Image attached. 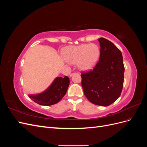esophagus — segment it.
Instances as JSON below:
<instances>
[{
    "label": "esophagus",
    "instance_id": "34e87169",
    "mask_svg": "<svg viewBox=\"0 0 147 147\" xmlns=\"http://www.w3.org/2000/svg\"><path fill=\"white\" fill-rule=\"evenodd\" d=\"M75 74H77V73H76V72H74V73H72L71 74H70V77H72L74 75H75Z\"/></svg>",
    "mask_w": 147,
    "mask_h": 147
}]
</instances>
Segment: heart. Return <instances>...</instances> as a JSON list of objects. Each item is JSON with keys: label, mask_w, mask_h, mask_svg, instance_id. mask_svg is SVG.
Segmentation results:
<instances>
[{"label": "heart", "mask_w": 147, "mask_h": 147, "mask_svg": "<svg viewBox=\"0 0 147 147\" xmlns=\"http://www.w3.org/2000/svg\"><path fill=\"white\" fill-rule=\"evenodd\" d=\"M100 54V50L98 45L94 43H86L67 48L64 51L63 56L68 63H78L80 69L89 70L94 67L97 64Z\"/></svg>", "instance_id": "b5f03b06"}]
</instances>
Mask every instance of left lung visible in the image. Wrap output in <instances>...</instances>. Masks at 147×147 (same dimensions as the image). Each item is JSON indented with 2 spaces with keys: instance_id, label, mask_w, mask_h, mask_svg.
Masks as SVG:
<instances>
[{
  "instance_id": "left-lung-1",
  "label": "left lung",
  "mask_w": 147,
  "mask_h": 147,
  "mask_svg": "<svg viewBox=\"0 0 147 147\" xmlns=\"http://www.w3.org/2000/svg\"><path fill=\"white\" fill-rule=\"evenodd\" d=\"M98 40L99 60L92 70L82 72V86L91 103L107 107L121 94L124 67L121 51L107 39L99 38Z\"/></svg>"
}]
</instances>
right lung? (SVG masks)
I'll return each mask as SVG.
<instances>
[{
  "label": "right lung",
  "mask_w": 147,
  "mask_h": 147,
  "mask_svg": "<svg viewBox=\"0 0 147 147\" xmlns=\"http://www.w3.org/2000/svg\"><path fill=\"white\" fill-rule=\"evenodd\" d=\"M70 80L68 77H57L47 90L37 95H29V97L37 104L49 106L59 102L66 94Z\"/></svg>",
  "instance_id": "1"
}]
</instances>
